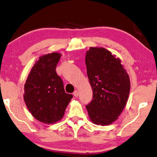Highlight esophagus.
Here are the masks:
<instances>
[{"mask_svg": "<svg viewBox=\"0 0 157 157\" xmlns=\"http://www.w3.org/2000/svg\"><path fill=\"white\" fill-rule=\"evenodd\" d=\"M74 96L76 97L78 96V91H77V90L74 91Z\"/></svg>", "mask_w": 157, "mask_h": 157, "instance_id": "1", "label": "esophagus"}]
</instances>
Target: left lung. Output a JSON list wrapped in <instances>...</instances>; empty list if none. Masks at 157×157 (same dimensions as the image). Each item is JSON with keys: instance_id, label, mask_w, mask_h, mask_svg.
<instances>
[{"instance_id": "obj_1", "label": "left lung", "mask_w": 157, "mask_h": 157, "mask_svg": "<svg viewBox=\"0 0 157 157\" xmlns=\"http://www.w3.org/2000/svg\"><path fill=\"white\" fill-rule=\"evenodd\" d=\"M85 62L93 91L92 100L86 106L89 116L96 125H109L117 119L127 102L129 76L121 60L105 48H90Z\"/></svg>"}]
</instances>
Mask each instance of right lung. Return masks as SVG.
Segmentation results:
<instances>
[{
	"instance_id": "add662e5",
	"label": "right lung",
	"mask_w": 157,
	"mask_h": 157,
	"mask_svg": "<svg viewBox=\"0 0 157 157\" xmlns=\"http://www.w3.org/2000/svg\"><path fill=\"white\" fill-rule=\"evenodd\" d=\"M61 55L52 52L39 58L24 84V99L33 117L42 123H55L62 118L73 95L66 93L56 73Z\"/></svg>"
}]
</instances>
